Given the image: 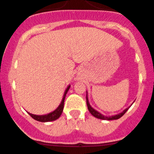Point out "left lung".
<instances>
[{"label":"left lung","instance_id":"1","mask_svg":"<svg viewBox=\"0 0 154 154\" xmlns=\"http://www.w3.org/2000/svg\"><path fill=\"white\" fill-rule=\"evenodd\" d=\"M86 104H87L88 110H89V111L90 112L91 114H92V116H94V117H96V118L101 119V120H117V119H119V118H120L121 117H123V115L125 114V113H126V112L128 110V109H129V108H126V110H124L123 112H122V113H119V114L114 115V116H111V117H105V116L102 115L101 113H100L99 112H98L97 110H95V109H93L92 107H91L90 104H89V100H88L87 92H86Z\"/></svg>","mask_w":154,"mask_h":154}]
</instances>
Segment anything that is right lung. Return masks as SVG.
<instances>
[{"mask_svg": "<svg viewBox=\"0 0 154 154\" xmlns=\"http://www.w3.org/2000/svg\"><path fill=\"white\" fill-rule=\"evenodd\" d=\"M70 86H68V88L65 90V94H64L63 98H62V101L61 102V104H59V107H57V109L54 110L53 112H51V113H48L47 115H34L32 114V113H29V115L32 117L33 119H34L37 121H40V122H50V121H53V120H57L58 118H59V117L62 114V111H63V108H64V102H65V95H66L67 92H68V89H70Z\"/></svg>", "mask_w": 154, "mask_h": 154, "instance_id": "right-lung-1", "label": "right lung"}]
</instances>
